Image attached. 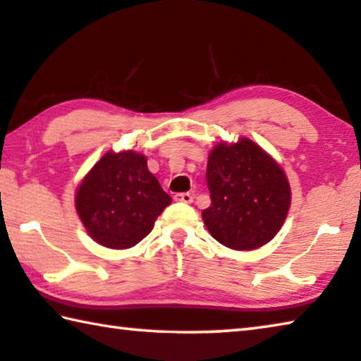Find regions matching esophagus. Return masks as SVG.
Segmentation results:
<instances>
[{
	"instance_id": "obj_1",
	"label": "esophagus",
	"mask_w": 361,
	"mask_h": 361,
	"mask_svg": "<svg viewBox=\"0 0 361 361\" xmlns=\"http://www.w3.org/2000/svg\"><path fill=\"white\" fill-rule=\"evenodd\" d=\"M174 200H176V202H180V203H192L193 195H192V193H188V192H182V193H176Z\"/></svg>"
}]
</instances>
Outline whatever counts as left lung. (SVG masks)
<instances>
[{
	"mask_svg": "<svg viewBox=\"0 0 361 361\" xmlns=\"http://www.w3.org/2000/svg\"><path fill=\"white\" fill-rule=\"evenodd\" d=\"M207 184L212 204L203 209V221L223 245L253 250L284 224L290 207L289 182L279 164L248 138L214 147Z\"/></svg>",
	"mask_w": 361,
	"mask_h": 361,
	"instance_id": "left-lung-1",
	"label": "left lung"
}]
</instances>
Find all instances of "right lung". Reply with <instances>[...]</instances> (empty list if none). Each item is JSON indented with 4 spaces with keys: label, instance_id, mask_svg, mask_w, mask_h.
I'll return each instance as SVG.
<instances>
[{
    "label": "right lung",
    "instance_id": "add662e5",
    "mask_svg": "<svg viewBox=\"0 0 361 361\" xmlns=\"http://www.w3.org/2000/svg\"><path fill=\"white\" fill-rule=\"evenodd\" d=\"M171 203L147 158L134 152H109L85 176L75 209L88 234L108 248H130L152 232Z\"/></svg>",
    "mask_w": 361,
    "mask_h": 361
}]
</instances>
